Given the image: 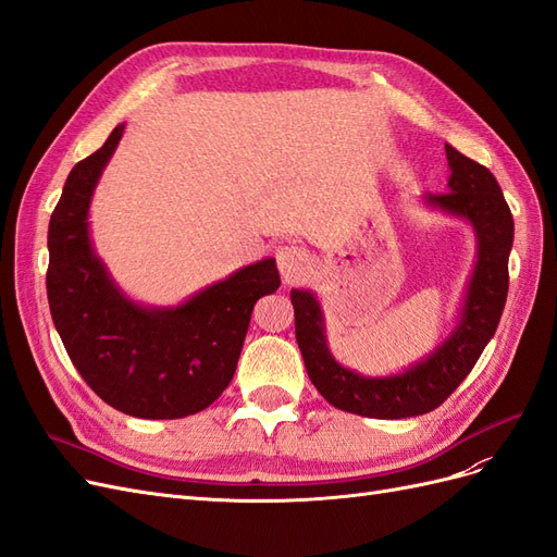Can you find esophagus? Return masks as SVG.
Masks as SVG:
<instances>
[{
	"label": "esophagus",
	"mask_w": 557,
	"mask_h": 557,
	"mask_svg": "<svg viewBox=\"0 0 557 557\" xmlns=\"http://www.w3.org/2000/svg\"><path fill=\"white\" fill-rule=\"evenodd\" d=\"M276 264H278L283 283L293 285L309 274L311 258H309V252L299 246H281L276 250Z\"/></svg>",
	"instance_id": "obj_1"
}]
</instances>
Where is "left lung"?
I'll return each instance as SVG.
<instances>
[{
    "label": "left lung",
    "mask_w": 557,
    "mask_h": 557,
    "mask_svg": "<svg viewBox=\"0 0 557 557\" xmlns=\"http://www.w3.org/2000/svg\"><path fill=\"white\" fill-rule=\"evenodd\" d=\"M448 193L425 195L428 207L462 218L476 234L471 272L458 325L430 356L391 376H362L334 360L325 336V315L311 290H290L295 336L311 383L332 407L367 418H411L434 411L474 369L493 339L509 293L513 215L497 178L483 164L446 144Z\"/></svg>",
    "instance_id": "left-lung-1"
}]
</instances>
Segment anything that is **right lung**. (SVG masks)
<instances>
[{
  "label": "right lung",
  "mask_w": 557,
  "mask_h": 557,
  "mask_svg": "<svg viewBox=\"0 0 557 557\" xmlns=\"http://www.w3.org/2000/svg\"><path fill=\"white\" fill-rule=\"evenodd\" d=\"M123 129L74 166L50 215V315L78 374L109 407L148 420L193 416L230 385L252 307L278 290L281 276L264 258L178 307H144L117 288L95 252L88 211Z\"/></svg>",
  "instance_id": "add662e5"
}]
</instances>
